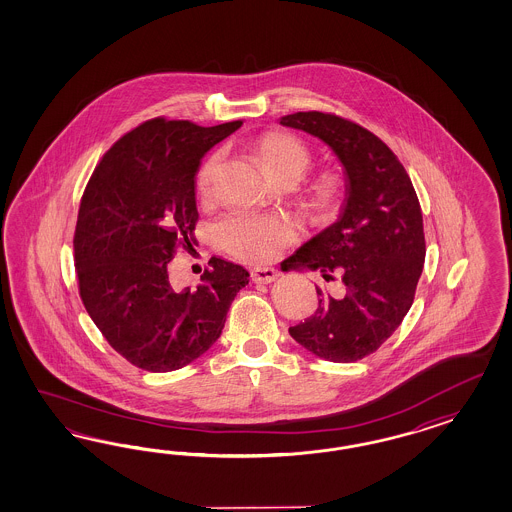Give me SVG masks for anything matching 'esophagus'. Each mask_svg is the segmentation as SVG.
<instances>
[{
    "instance_id": "34e87169",
    "label": "esophagus",
    "mask_w": 512,
    "mask_h": 512,
    "mask_svg": "<svg viewBox=\"0 0 512 512\" xmlns=\"http://www.w3.org/2000/svg\"><path fill=\"white\" fill-rule=\"evenodd\" d=\"M279 278V272L276 268H253L251 279L255 283H272Z\"/></svg>"
}]
</instances>
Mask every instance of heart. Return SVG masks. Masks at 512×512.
Instances as JSON below:
<instances>
[{"mask_svg": "<svg viewBox=\"0 0 512 512\" xmlns=\"http://www.w3.org/2000/svg\"><path fill=\"white\" fill-rule=\"evenodd\" d=\"M255 150L270 176L293 174L296 180L310 167L311 154L302 140L289 133H268L257 140ZM221 165V154L214 152L204 159L197 174L202 193H208L216 182ZM338 184L325 182L317 187L313 201L317 206H328L336 199ZM293 223L283 216H253L233 214L223 217L216 225L219 246L236 259L246 263H268L279 251L295 240Z\"/></svg>", "mask_w": 512, "mask_h": 512, "instance_id": "b5f03b06", "label": "heart"}]
</instances>
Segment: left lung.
Masks as SVG:
<instances>
[{
    "label": "left lung",
    "mask_w": 512,
    "mask_h": 512,
    "mask_svg": "<svg viewBox=\"0 0 512 512\" xmlns=\"http://www.w3.org/2000/svg\"><path fill=\"white\" fill-rule=\"evenodd\" d=\"M279 125L323 140L345 176L338 219L287 259L326 281L340 276L345 295L317 287L319 308L289 334L315 357L357 362L394 334L413 304L426 257L419 199L398 157L368 129L315 110Z\"/></svg>",
    "instance_id": "left-lung-1"
}]
</instances>
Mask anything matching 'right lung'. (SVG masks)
Wrapping results in <instances>:
<instances>
[{
	"label": "right lung",
	"instance_id": "add662e5",
	"mask_svg": "<svg viewBox=\"0 0 512 512\" xmlns=\"http://www.w3.org/2000/svg\"><path fill=\"white\" fill-rule=\"evenodd\" d=\"M240 125L144 122L103 155L82 195L73 240L80 298L105 340L137 368L172 372L202 357L249 283L244 266L217 257L195 289L176 291L167 272L195 234L201 159Z\"/></svg>",
	"mask_w": 512,
	"mask_h": 512
}]
</instances>
